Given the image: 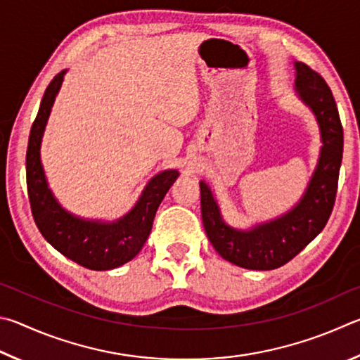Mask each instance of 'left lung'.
Returning <instances> with one entry per match:
<instances>
[{"label": "left lung", "instance_id": "left-lung-1", "mask_svg": "<svg viewBox=\"0 0 360 360\" xmlns=\"http://www.w3.org/2000/svg\"><path fill=\"white\" fill-rule=\"evenodd\" d=\"M294 68V91L313 112L323 142L318 164L299 202L274 219L238 229L224 221L215 194L204 180L199 181L207 237L223 259L243 269L272 270L285 266L324 229L335 202L343 158V128L335 99L318 72L300 61H295Z\"/></svg>", "mask_w": 360, "mask_h": 360}]
</instances>
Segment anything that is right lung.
<instances>
[{
  "mask_svg": "<svg viewBox=\"0 0 360 360\" xmlns=\"http://www.w3.org/2000/svg\"><path fill=\"white\" fill-rule=\"evenodd\" d=\"M65 71L58 72L44 93L39 112L31 126L27 150V186L31 212L42 237L68 259L90 270H112L139 255L150 236L158 207L179 176L167 169L143 188L134 207L113 221L86 219L63 207L50 190L41 161V143Z\"/></svg>",
  "mask_w": 360,
  "mask_h": 360,
  "instance_id": "obj_1",
  "label": "right lung"
}]
</instances>
